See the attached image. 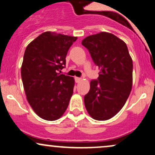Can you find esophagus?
Instances as JSON below:
<instances>
[{"mask_svg": "<svg viewBox=\"0 0 155 155\" xmlns=\"http://www.w3.org/2000/svg\"><path fill=\"white\" fill-rule=\"evenodd\" d=\"M75 79V81L76 83H79L80 81H81V78H79V77H75L74 78Z\"/></svg>", "mask_w": 155, "mask_h": 155, "instance_id": "34e87169", "label": "esophagus"}]
</instances>
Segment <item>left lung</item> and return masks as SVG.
<instances>
[{
	"label": "left lung",
	"mask_w": 155,
	"mask_h": 155,
	"mask_svg": "<svg viewBox=\"0 0 155 155\" xmlns=\"http://www.w3.org/2000/svg\"><path fill=\"white\" fill-rule=\"evenodd\" d=\"M81 44L100 68L98 78L90 81V91L84 95L85 107L95 120H109L123 107L130 93L132 58L126 44L111 33L90 35Z\"/></svg>",
	"instance_id": "left-lung-1"
}]
</instances>
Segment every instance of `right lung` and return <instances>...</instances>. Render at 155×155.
Listing matches in <instances>:
<instances>
[{
    "mask_svg": "<svg viewBox=\"0 0 155 155\" xmlns=\"http://www.w3.org/2000/svg\"><path fill=\"white\" fill-rule=\"evenodd\" d=\"M77 37L45 32L27 47L21 76L27 100L44 120L59 119L74 92V79L60 74L68 51Z\"/></svg>",
    "mask_w": 155,
    "mask_h": 155,
    "instance_id": "obj_1",
    "label": "right lung"
}]
</instances>
